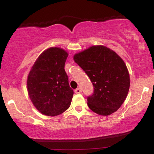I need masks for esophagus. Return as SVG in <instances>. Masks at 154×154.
I'll use <instances>...</instances> for the list:
<instances>
[{
    "label": "esophagus",
    "mask_w": 154,
    "mask_h": 154,
    "mask_svg": "<svg viewBox=\"0 0 154 154\" xmlns=\"http://www.w3.org/2000/svg\"><path fill=\"white\" fill-rule=\"evenodd\" d=\"M81 92H82V90H81V88H76V89L75 90V92L76 94H80V93H81Z\"/></svg>",
    "instance_id": "1"
}]
</instances>
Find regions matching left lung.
<instances>
[{
	"instance_id": "left-lung-1",
	"label": "left lung",
	"mask_w": 154,
	"mask_h": 154,
	"mask_svg": "<svg viewBox=\"0 0 154 154\" xmlns=\"http://www.w3.org/2000/svg\"><path fill=\"white\" fill-rule=\"evenodd\" d=\"M73 59L93 85V93L87 97L88 107L103 116L116 111L130 88L129 73L123 60L102 45L92 46L75 54Z\"/></svg>"
}]
</instances>
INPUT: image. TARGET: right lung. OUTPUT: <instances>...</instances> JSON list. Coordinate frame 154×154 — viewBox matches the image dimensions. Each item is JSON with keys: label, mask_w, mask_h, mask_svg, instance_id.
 Here are the masks:
<instances>
[{"label": "right lung", "mask_w": 154, "mask_h": 154, "mask_svg": "<svg viewBox=\"0 0 154 154\" xmlns=\"http://www.w3.org/2000/svg\"><path fill=\"white\" fill-rule=\"evenodd\" d=\"M68 53L59 48H50L38 57L27 79L28 93L40 112L54 116L70 106L73 90L64 70Z\"/></svg>", "instance_id": "add662e5"}]
</instances>
